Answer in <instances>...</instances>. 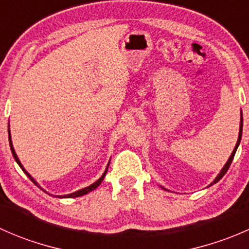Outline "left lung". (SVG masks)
<instances>
[{
  "mask_svg": "<svg viewBox=\"0 0 249 249\" xmlns=\"http://www.w3.org/2000/svg\"><path fill=\"white\" fill-rule=\"evenodd\" d=\"M242 125H243V119H242V117H241V123H240V134H238V140H237V143H236V145H235V149H233V152L231 153V155H230L229 160H228V162H227V164H225V166L223 167V170H222V171H220L219 175L217 176V178H215V179L213 180L212 183H211V185H213V184H214V183H217L218 180L222 179L223 176H224L225 173H227L228 170H229V167H230V165H231V161H232L233 157H235L236 150H237L238 144H240V142H241V136H242Z\"/></svg>",
  "mask_w": 249,
  "mask_h": 249,
  "instance_id": "left-lung-1",
  "label": "left lung"
}]
</instances>
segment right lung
<instances>
[{"label": "right lung", "mask_w": 249, "mask_h": 249, "mask_svg": "<svg viewBox=\"0 0 249 249\" xmlns=\"http://www.w3.org/2000/svg\"><path fill=\"white\" fill-rule=\"evenodd\" d=\"M8 136H9V145H11V150H12V154H13V157H14V159H16V161L18 162V165H19L20 167H21V170L22 171H24L25 173H26L27 175V177L30 178V179L32 180V182L35 183V184L37 185V182L36 180L34 179V178L31 177V176L29 175V173H27L26 171H25V169H24V166H22L21 165V162H20V160L18 159V157H17V154H16V150H14V148H13V144H12V140H11V132H8ZM109 165V164H108ZM107 170H108V166H107V169H106V171H105V173L104 175L101 176V178H100L99 180H96V182L95 183H92L91 185H89V187H87V188H84V189H80V190H78V192H76V193H72V194H69V195H65V196H57V197H78V196H82V195H85V194H88V193L89 192H91V190H94V189H96L97 187H99L100 184H101V182L102 180H104V177L105 176H106V173H107Z\"/></svg>", "instance_id": "add662e5"}]
</instances>
